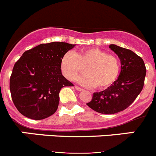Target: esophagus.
Wrapping results in <instances>:
<instances>
[{
	"instance_id": "34e87169",
	"label": "esophagus",
	"mask_w": 156,
	"mask_h": 156,
	"mask_svg": "<svg viewBox=\"0 0 156 156\" xmlns=\"http://www.w3.org/2000/svg\"><path fill=\"white\" fill-rule=\"evenodd\" d=\"M75 88H76V90H78V91H81V90H83L82 88L80 87H78V86H76V85H75Z\"/></svg>"
}]
</instances>
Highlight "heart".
I'll return each instance as SVG.
<instances>
[{"instance_id": "obj_1", "label": "heart", "mask_w": 156, "mask_h": 156, "mask_svg": "<svg viewBox=\"0 0 156 156\" xmlns=\"http://www.w3.org/2000/svg\"><path fill=\"white\" fill-rule=\"evenodd\" d=\"M61 68L65 76L72 80L84 70L87 73L75 77V80L87 87L106 89L113 84L120 73V63L116 56L99 48H87L77 53L69 51L62 56Z\"/></svg>"}]
</instances>
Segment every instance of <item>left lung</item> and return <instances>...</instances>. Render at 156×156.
Segmentation results:
<instances>
[{"label":"left lung","instance_id":"left-lung-1","mask_svg":"<svg viewBox=\"0 0 156 156\" xmlns=\"http://www.w3.org/2000/svg\"><path fill=\"white\" fill-rule=\"evenodd\" d=\"M109 48L120 60V73L113 84L94 93L92 100L87 103L101 114H115L129 107L142 90L146 75L143 59L134 52L115 44H110Z\"/></svg>","mask_w":156,"mask_h":156}]
</instances>
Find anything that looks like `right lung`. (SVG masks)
<instances>
[{
  "instance_id": "obj_1",
  "label": "right lung",
  "mask_w": 156,
  "mask_h": 156,
  "mask_svg": "<svg viewBox=\"0 0 156 156\" xmlns=\"http://www.w3.org/2000/svg\"><path fill=\"white\" fill-rule=\"evenodd\" d=\"M76 44L65 42L41 44L23 54L10 78V91L19 112L39 120L56 112L59 92L73 84L62 74L61 60Z\"/></svg>"
}]
</instances>
